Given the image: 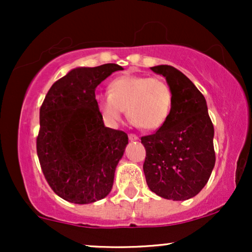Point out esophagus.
<instances>
[{
	"mask_svg": "<svg viewBox=\"0 0 252 252\" xmlns=\"http://www.w3.org/2000/svg\"><path fill=\"white\" fill-rule=\"evenodd\" d=\"M128 137H129L130 141H136V140H138V136L136 135V134H129Z\"/></svg>",
	"mask_w": 252,
	"mask_h": 252,
	"instance_id": "esophagus-1",
	"label": "esophagus"
}]
</instances>
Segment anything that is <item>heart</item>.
Segmentation results:
<instances>
[{
  "instance_id": "obj_1",
  "label": "heart",
  "mask_w": 252,
  "mask_h": 252,
  "mask_svg": "<svg viewBox=\"0 0 252 252\" xmlns=\"http://www.w3.org/2000/svg\"><path fill=\"white\" fill-rule=\"evenodd\" d=\"M99 111L109 123H116L126 110L128 118L144 130L166 124L173 108V91L161 78L121 76L109 85V94L96 97Z\"/></svg>"
}]
</instances>
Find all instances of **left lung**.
I'll use <instances>...</instances> for the list:
<instances>
[{
	"instance_id": "left-lung-1",
	"label": "left lung",
	"mask_w": 252,
	"mask_h": 252,
	"mask_svg": "<svg viewBox=\"0 0 252 252\" xmlns=\"http://www.w3.org/2000/svg\"><path fill=\"white\" fill-rule=\"evenodd\" d=\"M152 70L166 77L173 108L164 126L141 137L146 181L152 192L164 199L187 200L204 189L215 167V128L205 97L182 72L169 65Z\"/></svg>"
}]
</instances>
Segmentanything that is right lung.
Listing matches in <instances>:
<instances>
[{"label":"right lung","mask_w":252,"mask_h":252,"mask_svg":"<svg viewBox=\"0 0 252 252\" xmlns=\"http://www.w3.org/2000/svg\"><path fill=\"white\" fill-rule=\"evenodd\" d=\"M121 70L117 63L74 68L51 86L40 106L37 158L46 181L63 200L90 204L112 189L128 135L104 126L94 90Z\"/></svg>","instance_id":"add662e5"}]
</instances>
